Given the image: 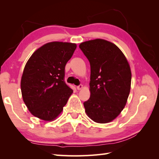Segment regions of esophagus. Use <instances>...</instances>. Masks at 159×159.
<instances>
[{
  "label": "esophagus",
  "mask_w": 159,
  "mask_h": 159,
  "mask_svg": "<svg viewBox=\"0 0 159 159\" xmlns=\"http://www.w3.org/2000/svg\"><path fill=\"white\" fill-rule=\"evenodd\" d=\"M83 85H79V86H77L76 89H77L78 90H80V89H83Z\"/></svg>",
  "instance_id": "obj_1"
}]
</instances>
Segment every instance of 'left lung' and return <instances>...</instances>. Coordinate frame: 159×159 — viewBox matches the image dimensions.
Returning <instances> with one entry per match:
<instances>
[{
  "mask_svg": "<svg viewBox=\"0 0 159 159\" xmlns=\"http://www.w3.org/2000/svg\"><path fill=\"white\" fill-rule=\"evenodd\" d=\"M79 48L91 67L90 98L83 103L85 113L95 122H111L124 109L129 96V63L121 50L105 39L84 42Z\"/></svg>",
  "mask_w": 159,
  "mask_h": 159,
  "instance_id": "8db88e82",
  "label": "left lung"
}]
</instances>
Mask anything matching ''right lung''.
Wrapping results in <instances>:
<instances>
[{
	"mask_svg": "<svg viewBox=\"0 0 159 159\" xmlns=\"http://www.w3.org/2000/svg\"><path fill=\"white\" fill-rule=\"evenodd\" d=\"M76 48V43L49 42L29 59L20 87L24 102L33 116L50 121L62 112L73 93L64 81L65 67Z\"/></svg>",
	"mask_w": 159,
	"mask_h": 159,
	"instance_id": "right-lung-1",
	"label": "right lung"
}]
</instances>
